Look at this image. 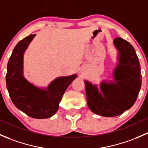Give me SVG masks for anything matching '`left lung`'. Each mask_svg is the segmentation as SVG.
Returning <instances> with one entry per match:
<instances>
[{
    "mask_svg": "<svg viewBox=\"0 0 148 148\" xmlns=\"http://www.w3.org/2000/svg\"><path fill=\"white\" fill-rule=\"evenodd\" d=\"M114 44L119 51V63L113 72L114 83L102 82L100 93L96 85L84 81L89 109L104 117H115L129 110L141 88L140 65L135 49L122 38H116Z\"/></svg>",
    "mask_w": 148,
    "mask_h": 148,
    "instance_id": "8db88e82",
    "label": "left lung"
}]
</instances>
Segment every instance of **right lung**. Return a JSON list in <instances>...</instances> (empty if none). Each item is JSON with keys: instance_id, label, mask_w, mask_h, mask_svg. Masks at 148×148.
Returning <instances> with one entry per match:
<instances>
[{"instance_id": "obj_1", "label": "right lung", "mask_w": 148, "mask_h": 148, "mask_svg": "<svg viewBox=\"0 0 148 148\" xmlns=\"http://www.w3.org/2000/svg\"><path fill=\"white\" fill-rule=\"evenodd\" d=\"M35 36H28L15 46L7 66L5 80L10 99L18 110L33 118L46 119L56 112L66 89L77 75L59 77L45 89L28 82L23 76V56Z\"/></svg>"}]
</instances>
